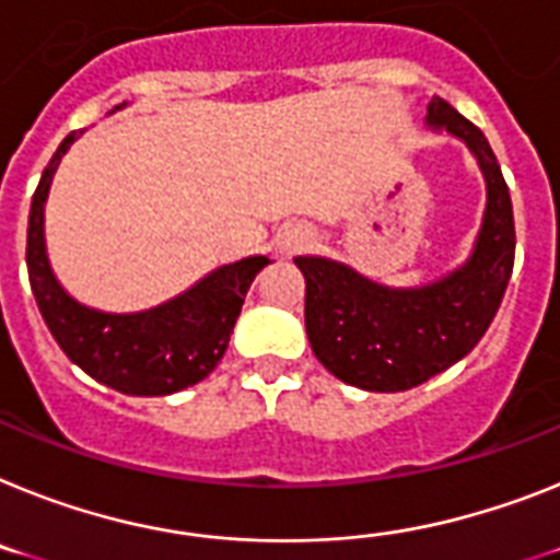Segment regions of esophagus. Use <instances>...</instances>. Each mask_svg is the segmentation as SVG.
<instances>
[{
    "label": "esophagus",
    "mask_w": 560,
    "mask_h": 560,
    "mask_svg": "<svg viewBox=\"0 0 560 560\" xmlns=\"http://www.w3.org/2000/svg\"><path fill=\"white\" fill-rule=\"evenodd\" d=\"M310 230L304 224H288V228L279 230V236H276V247L279 253H293L299 250L302 244H307Z\"/></svg>",
    "instance_id": "34e87169"
}]
</instances>
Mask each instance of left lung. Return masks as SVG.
<instances>
[{
	"instance_id": "8db88e82",
	"label": "left lung",
	"mask_w": 560,
	"mask_h": 560,
	"mask_svg": "<svg viewBox=\"0 0 560 560\" xmlns=\"http://www.w3.org/2000/svg\"><path fill=\"white\" fill-rule=\"evenodd\" d=\"M427 125L458 136L478 159L487 210L476 247L458 270L398 290L322 256H295L304 272V327L316 359L336 378L370 393H401L462 361L495 318L515 258L506 182L481 130L432 96Z\"/></svg>"
}]
</instances>
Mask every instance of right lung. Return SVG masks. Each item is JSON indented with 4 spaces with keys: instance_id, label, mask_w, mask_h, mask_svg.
I'll list each match as a JSON object with an SVG mask.
<instances>
[{
    "instance_id": "right-lung-1",
    "label": "right lung",
    "mask_w": 560,
    "mask_h": 560,
    "mask_svg": "<svg viewBox=\"0 0 560 560\" xmlns=\"http://www.w3.org/2000/svg\"><path fill=\"white\" fill-rule=\"evenodd\" d=\"M77 136H65L31 201L25 258L42 318L77 368L125 396H171L192 387L222 361L244 295L270 258L250 256L219 267L182 295L142 313H102L79 304L65 293L45 250V199Z\"/></svg>"
}]
</instances>
